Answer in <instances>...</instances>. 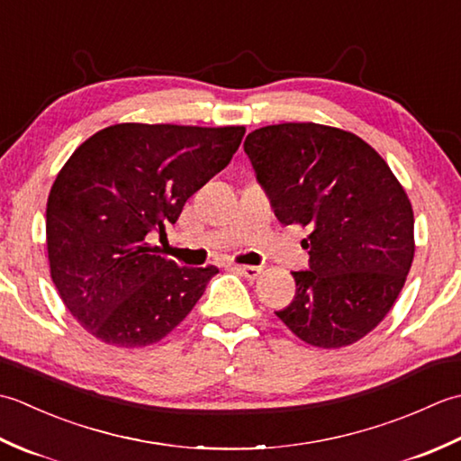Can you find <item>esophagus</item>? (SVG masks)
<instances>
[{
	"instance_id": "34e87169",
	"label": "esophagus",
	"mask_w": 461,
	"mask_h": 461,
	"mask_svg": "<svg viewBox=\"0 0 461 461\" xmlns=\"http://www.w3.org/2000/svg\"><path fill=\"white\" fill-rule=\"evenodd\" d=\"M236 269L241 273L243 277H248V279H258L263 273V269L256 267V266H236Z\"/></svg>"
}]
</instances>
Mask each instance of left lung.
Returning a JSON list of instances; mask_svg holds the SVG:
<instances>
[{
  "label": "left lung",
  "instance_id": "left-lung-1",
  "mask_svg": "<svg viewBox=\"0 0 461 461\" xmlns=\"http://www.w3.org/2000/svg\"><path fill=\"white\" fill-rule=\"evenodd\" d=\"M243 150L285 225L309 228V269L276 315L319 348L366 337L388 315L414 259V212L384 158L357 134L283 122L248 134Z\"/></svg>",
  "mask_w": 461,
  "mask_h": 461
}]
</instances>
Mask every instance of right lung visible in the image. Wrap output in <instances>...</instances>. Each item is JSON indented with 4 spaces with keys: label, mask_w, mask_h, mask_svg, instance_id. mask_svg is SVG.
Masks as SVG:
<instances>
[{
    "label": "right lung",
    "mask_w": 461,
    "mask_h": 461,
    "mask_svg": "<svg viewBox=\"0 0 461 461\" xmlns=\"http://www.w3.org/2000/svg\"><path fill=\"white\" fill-rule=\"evenodd\" d=\"M246 126L113 124L65 162L47 200V256L68 312L104 345L149 347L188 317L218 267H180L166 236L185 200L230 164Z\"/></svg>",
    "instance_id": "1"
}]
</instances>
